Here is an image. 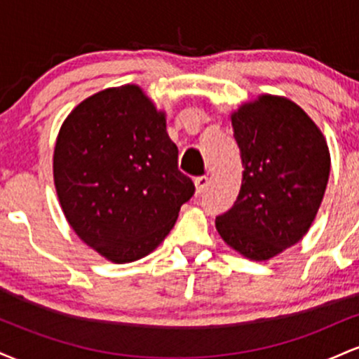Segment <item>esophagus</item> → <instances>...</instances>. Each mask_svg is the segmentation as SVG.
Listing matches in <instances>:
<instances>
[{
    "label": "esophagus",
    "instance_id": "1",
    "mask_svg": "<svg viewBox=\"0 0 359 359\" xmlns=\"http://www.w3.org/2000/svg\"><path fill=\"white\" fill-rule=\"evenodd\" d=\"M194 182H196V191H197V194H203L205 189H208V185H209V179L205 175H201V177H197L196 180H194Z\"/></svg>",
    "mask_w": 359,
    "mask_h": 359
}]
</instances>
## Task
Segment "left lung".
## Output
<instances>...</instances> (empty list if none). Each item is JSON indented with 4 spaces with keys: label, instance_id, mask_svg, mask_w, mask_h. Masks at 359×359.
Instances as JSON below:
<instances>
[{
    "label": "left lung",
    "instance_id": "obj_1",
    "mask_svg": "<svg viewBox=\"0 0 359 359\" xmlns=\"http://www.w3.org/2000/svg\"><path fill=\"white\" fill-rule=\"evenodd\" d=\"M241 151L236 203L216 217V229L250 259H270L309 231L331 170L327 143L295 102L259 96L231 114Z\"/></svg>",
    "mask_w": 359,
    "mask_h": 359
}]
</instances>
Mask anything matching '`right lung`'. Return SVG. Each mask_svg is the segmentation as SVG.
<instances>
[{
	"instance_id": "obj_1",
	"label": "right lung",
	"mask_w": 359,
	"mask_h": 359,
	"mask_svg": "<svg viewBox=\"0 0 359 359\" xmlns=\"http://www.w3.org/2000/svg\"><path fill=\"white\" fill-rule=\"evenodd\" d=\"M165 113L138 86L104 89L62 125L53 182L62 211L86 245L114 263L151 253L196 192L179 170Z\"/></svg>"
}]
</instances>
